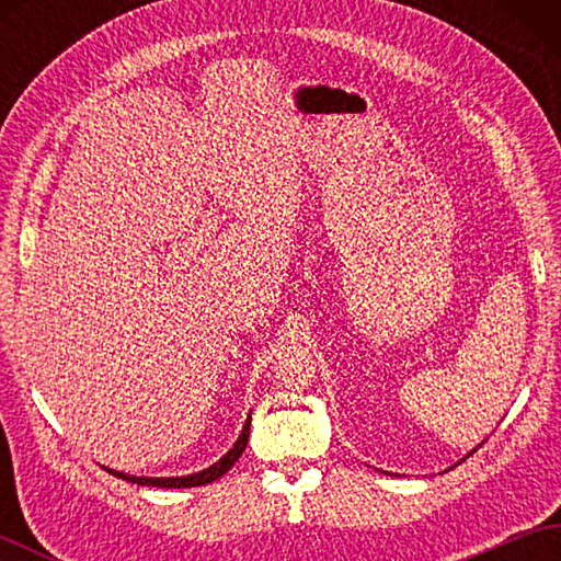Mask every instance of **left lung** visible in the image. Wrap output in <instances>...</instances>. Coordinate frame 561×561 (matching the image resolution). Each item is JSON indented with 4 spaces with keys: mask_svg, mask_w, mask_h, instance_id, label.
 Wrapping results in <instances>:
<instances>
[{
    "mask_svg": "<svg viewBox=\"0 0 561 561\" xmlns=\"http://www.w3.org/2000/svg\"><path fill=\"white\" fill-rule=\"evenodd\" d=\"M480 446H482V444H480ZM480 446H478V448H480ZM478 448H472V450H478ZM472 450H470V453H472ZM470 453H468V456H470ZM468 456H465V458H468ZM465 458H462V460H465ZM462 460H458V462H456V465H460V462H462Z\"/></svg>",
    "mask_w": 561,
    "mask_h": 561,
    "instance_id": "8db88e82",
    "label": "left lung"
}]
</instances>
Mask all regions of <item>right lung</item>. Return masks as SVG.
I'll list each match as a JSON object with an SVG mask.
<instances>
[{
  "label": "right lung",
  "mask_w": 561,
  "mask_h": 561,
  "mask_svg": "<svg viewBox=\"0 0 561 561\" xmlns=\"http://www.w3.org/2000/svg\"><path fill=\"white\" fill-rule=\"evenodd\" d=\"M248 436H250V414L248 420L241 428V434H238L236 444L224 453V456L209 465V468L199 470V472H193V474H181V478H137V474H127V472H117L113 468H103L108 470L111 474H115V478H121L125 482H133V484H141V486H163V490H183V486H202V484H209L214 480H219L221 474L229 472L233 468V462L243 456V450L248 446Z\"/></svg>",
  "instance_id": "add662e5"
}]
</instances>
